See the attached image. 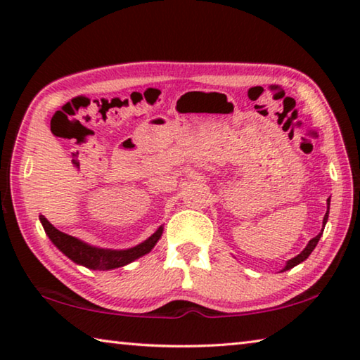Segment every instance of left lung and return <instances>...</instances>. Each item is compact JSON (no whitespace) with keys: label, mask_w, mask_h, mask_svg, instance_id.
Returning <instances> with one entry per match:
<instances>
[{"label":"left lung","mask_w":360,"mask_h":360,"mask_svg":"<svg viewBox=\"0 0 360 360\" xmlns=\"http://www.w3.org/2000/svg\"><path fill=\"white\" fill-rule=\"evenodd\" d=\"M328 210H330V198H327V212H326V216H324V221H322V230L319 231L318 235L314 236L313 240H309L308 241V245H307V248L303 249V251L298 254V255H295L294 259H290V260H288V264H285V266L283 268L281 271H285V270H290V268H294L295 265H298V264H302L303 260H307L308 257H309V254L313 252V249L318 246V243H319V240H321V236H322V231H324V227H326V224H327V219H328Z\"/></svg>","instance_id":"8db88e82"}]
</instances>
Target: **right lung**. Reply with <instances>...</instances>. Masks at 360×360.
<instances>
[{
    "label": "right lung",
    "mask_w": 360,
    "mask_h": 360,
    "mask_svg": "<svg viewBox=\"0 0 360 360\" xmlns=\"http://www.w3.org/2000/svg\"><path fill=\"white\" fill-rule=\"evenodd\" d=\"M39 221L49 238L66 257L77 265L90 268V270H114V268L129 265L133 260L149 254L163 233V227H158L155 233H152L148 240L136 246L129 249H105L92 246L82 240L75 238V236L63 233V231L53 227L44 216H39Z\"/></svg>",
    "instance_id": "add662e5"
}]
</instances>
